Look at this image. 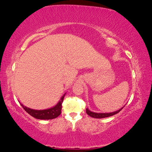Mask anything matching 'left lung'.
I'll return each mask as SVG.
<instances>
[{
    "mask_svg": "<svg viewBox=\"0 0 152 152\" xmlns=\"http://www.w3.org/2000/svg\"><path fill=\"white\" fill-rule=\"evenodd\" d=\"M123 107H122L121 109L118 110V111H115L114 112H111V113H95V112H93V111H90V110H89L88 108L86 109V112L89 116H91V117H92V118H107V117H110V116L114 115H115V114H117L118 113H119V112L121 111L122 109H123Z\"/></svg>",
    "mask_w": 152,
    "mask_h": 152,
    "instance_id": "8db88e82",
    "label": "left lung"
}]
</instances>
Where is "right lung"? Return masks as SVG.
<instances>
[{"instance_id": "right-lung-1", "label": "right lung", "mask_w": 152, "mask_h": 152, "mask_svg": "<svg viewBox=\"0 0 152 152\" xmlns=\"http://www.w3.org/2000/svg\"><path fill=\"white\" fill-rule=\"evenodd\" d=\"M65 94L62 95V97L60 98L59 101L58 102V103L54 107L50 108V109H44V110H34L32 109H30V108L26 107V106L23 105L22 104H20V105L22 106V107L23 108L25 111L27 113H28L30 115H32V117H34L37 119L39 120H51L54 119V118H57L60 114H61V108H62V102L64 101V96Z\"/></svg>"}]
</instances>
